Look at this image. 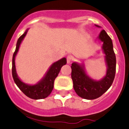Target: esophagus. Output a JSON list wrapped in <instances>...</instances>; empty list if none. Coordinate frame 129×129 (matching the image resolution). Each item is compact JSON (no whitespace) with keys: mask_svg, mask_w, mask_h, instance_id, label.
<instances>
[{"mask_svg":"<svg viewBox=\"0 0 129 129\" xmlns=\"http://www.w3.org/2000/svg\"><path fill=\"white\" fill-rule=\"evenodd\" d=\"M66 59H67V63H71V62L73 61V58H72V56L71 55H68L67 57V58H66Z\"/></svg>","mask_w":129,"mask_h":129,"instance_id":"1","label":"esophagus"}]
</instances>
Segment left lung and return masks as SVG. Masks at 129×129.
Here are the masks:
<instances>
[{
    "instance_id": "obj_1",
    "label": "left lung",
    "mask_w": 129,
    "mask_h": 129,
    "mask_svg": "<svg viewBox=\"0 0 129 129\" xmlns=\"http://www.w3.org/2000/svg\"><path fill=\"white\" fill-rule=\"evenodd\" d=\"M95 26L101 28L96 24ZM98 38L103 43L102 50L107 66L105 76L99 80H94L88 74L83 63L74 62L71 66L74 89L78 96L85 99H95L102 96L109 89L115 79L116 61L112 40L104 30L101 31Z\"/></svg>"
}]
</instances>
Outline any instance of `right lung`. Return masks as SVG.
I'll return each mask as SVG.
<instances>
[{"instance_id":"obj_1","label":"right lung","mask_w":129,"mask_h":129,"mask_svg":"<svg viewBox=\"0 0 129 129\" xmlns=\"http://www.w3.org/2000/svg\"><path fill=\"white\" fill-rule=\"evenodd\" d=\"M29 28L25 30L24 34L19 38L16 43V50L13 56L12 60V76L14 82L18 87L22 91L24 94L33 99H42L47 98L53 90L55 79L58 75L61 68L63 65L66 64V58H63L60 60L54 62L50 65L45 75L37 83L28 84L22 82L18 76L15 64V58L18 53L21 43L27 35Z\"/></svg>"}]
</instances>
